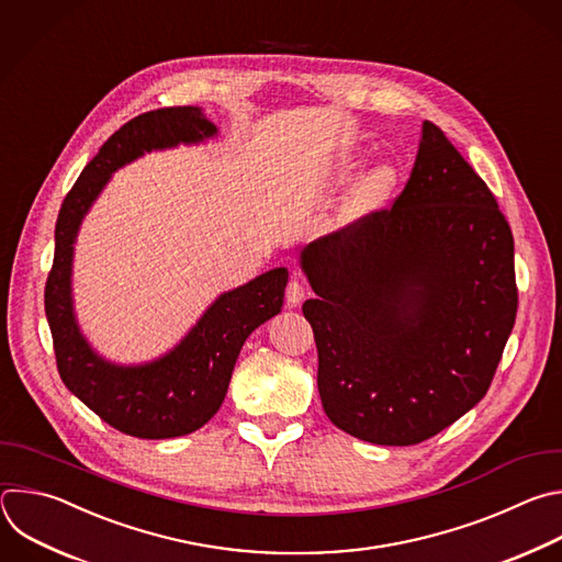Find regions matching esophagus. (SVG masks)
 Here are the masks:
<instances>
[{
    "instance_id": "34e87169",
    "label": "esophagus",
    "mask_w": 562,
    "mask_h": 562,
    "mask_svg": "<svg viewBox=\"0 0 562 562\" xmlns=\"http://www.w3.org/2000/svg\"><path fill=\"white\" fill-rule=\"evenodd\" d=\"M303 296H305V285H303V281L296 279V277H292V279L288 281V285H285V301H288V305L296 307V305L303 301Z\"/></svg>"
}]
</instances>
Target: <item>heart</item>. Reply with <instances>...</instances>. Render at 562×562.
Returning <instances> with one entry per match:
<instances>
[{
	"instance_id": "b5f03b06",
	"label": "heart",
	"mask_w": 562,
	"mask_h": 562,
	"mask_svg": "<svg viewBox=\"0 0 562 562\" xmlns=\"http://www.w3.org/2000/svg\"><path fill=\"white\" fill-rule=\"evenodd\" d=\"M396 181V175L392 168L387 166H381L376 168L372 175H368L359 188V201L363 205H372V203H379L381 199H385L392 190Z\"/></svg>"
}]
</instances>
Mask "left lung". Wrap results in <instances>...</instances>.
Returning a JSON list of instances; mask_svg holds the SVG:
<instances>
[{"mask_svg":"<svg viewBox=\"0 0 562 562\" xmlns=\"http://www.w3.org/2000/svg\"><path fill=\"white\" fill-rule=\"evenodd\" d=\"M327 418L376 445H416L490 390L518 288L505 214L445 133L423 122L390 207L301 252Z\"/></svg>","mask_w":562,"mask_h":562,"instance_id":"8db88e82","label":"left lung"}]
</instances>
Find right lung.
Returning a JSON list of instances; mask_svg holds the SVG:
<instances>
[{"mask_svg":"<svg viewBox=\"0 0 562 562\" xmlns=\"http://www.w3.org/2000/svg\"><path fill=\"white\" fill-rule=\"evenodd\" d=\"M216 133L199 108L170 105L144 112L99 148L66 194L44 305L64 385L101 420L137 438H175L205 425L226 398L248 336L281 312L288 270H270L221 294L186 339L164 359L122 368L97 357L75 323L70 299L72 244L79 223L108 177L155 148L194 144Z\"/></svg>","mask_w":562,"mask_h":562,"instance_id":"1","label":"right lung"}]
</instances>
